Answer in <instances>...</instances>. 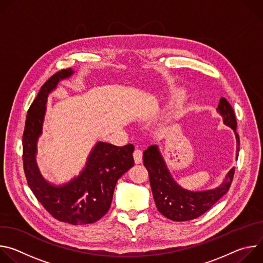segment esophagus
<instances>
[{"mask_svg":"<svg viewBox=\"0 0 263 263\" xmlns=\"http://www.w3.org/2000/svg\"><path fill=\"white\" fill-rule=\"evenodd\" d=\"M133 157H134V161L136 164H139L142 162V151L139 148H135V151L133 153Z\"/></svg>","mask_w":263,"mask_h":263,"instance_id":"esophagus-1","label":"esophagus"}]
</instances>
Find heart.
<instances>
[{
  "label": "heart",
  "instance_id": "b5f03b06",
  "mask_svg": "<svg viewBox=\"0 0 263 263\" xmlns=\"http://www.w3.org/2000/svg\"><path fill=\"white\" fill-rule=\"evenodd\" d=\"M181 93H182V92H181V91H179V92H178V95H181Z\"/></svg>",
  "mask_w": 263,
  "mask_h": 263
}]
</instances>
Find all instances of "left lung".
<instances>
[{
    "mask_svg": "<svg viewBox=\"0 0 263 263\" xmlns=\"http://www.w3.org/2000/svg\"><path fill=\"white\" fill-rule=\"evenodd\" d=\"M216 111L223 124L230 127L236 137V159L239 152V136L236 119L229 102L220 98ZM143 164L148 172L149 184L158 211L175 221L191 220L208 211L230 189L235 167H232L221 184L213 190L192 192L183 189L173 178L157 144L149 145L143 152Z\"/></svg>",
    "mask_w": 263,
    "mask_h": 263,
    "instance_id": "left-lung-1",
    "label": "left lung"
}]
</instances>
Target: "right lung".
Masks as SVG:
<instances>
[{
    "instance_id": "1",
    "label": "right lung",
    "mask_w": 263,
    "mask_h": 263,
    "mask_svg": "<svg viewBox=\"0 0 263 263\" xmlns=\"http://www.w3.org/2000/svg\"><path fill=\"white\" fill-rule=\"evenodd\" d=\"M73 72L66 68L53 74L30 106L23 134V161L28 185L45 209L60 221L85 224L99 220L109 210L118 180L134 165V145L116 146L98 141L78 176L62 184L44 178L36 162V153L48 97L61 80Z\"/></svg>"
}]
</instances>
